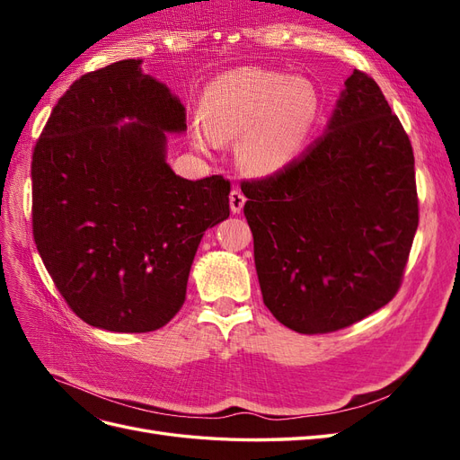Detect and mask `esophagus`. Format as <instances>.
<instances>
[{
    "mask_svg": "<svg viewBox=\"0 0 460 460\" xmlns=\"http://www.w3.org/2000/svg\"><path fill=\"white\" fill-rule=\"evenodd\" d=\"M243 205H245V196L242 193V190L234 188V190L230 191V211H232L234 215H238V213H242Z\"/></svg>",
    "mask_w": 460,
    "mask_h": 460,
    "instance_id": "1",
    "label": "esophagus"
}]
</instances>
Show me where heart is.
Returning <instances> with one entry per match:
<instances>
[{"label": "heart", "instance_id": "obj_1", "mask_svg": "<svg viewBox=\"0 0 460 460\" xmlns=\"http://www.w3.org/2000/svg\"><path fill=\"white\" fill-rule=\"evenodd\" d=\"M318 92L303 76L235 68L205 92L203 120L191 124V144L211 153L237 140L235 157L249 174L269 176L296 159L318 117Z\"/></svg>", "mask_w": 460, "mask_h": 460}]
</instances>
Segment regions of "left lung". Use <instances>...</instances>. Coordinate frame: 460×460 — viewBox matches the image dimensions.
<instances>
[{
  "label": "left lung",
  "mask_w": 460,
  "mask_h": 460,
  "mask_svg": "<svg viewBox=\"0 0 460 460\" xmlns=\"http://www.w3.org/2000/svg\"><path fill=\"white\" fill-rule=\"evenodd\" d=\"M242 191L262 301L284 326L333 332L397 294L419 226L414 155L365 73L301 157Z\"/></svg>",
  "instance_id": "8db88e82"
}]
</instances>
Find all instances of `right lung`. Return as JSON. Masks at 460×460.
<instances>
[{"label": "right lung", "mask_w": 460, "mask_h": 460, "mask_svg": "<svg viewBox=\"0 0 460 460\" xmlns=\"http://www.w3.org/2000/svg\"><path fill=\"white\" fill-rule=\"evenodd\" d=\"M142 63L78 78L32 155L34 242L49 276L84 323L127 333L178 313L205 230L230 215L228 180H186L166 163L186 107Z\"/></svg>", "instance_id": "1"}]
</instances>
